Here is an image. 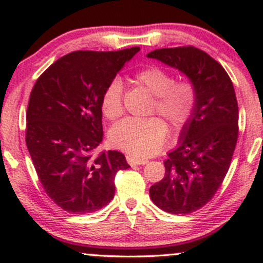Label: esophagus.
I'll list each match as a JSON object with an SVG mask.
<instances>
[{"mask_svg":"<svg viewBox=\"0 0 263 263\" xmlns=\"http://www.w3.org/2000/svg\"><path fill=\"white\" fill-rule=\"evenodd\" d=\"M127 162L129 165H142V164H146L147 162L146 159H140V158H136V157H132V156H127Z\"/></svg>","mask_w":263,"mask_h":263,"instance_id":"34e87169","label":"esophagus"}]
</instances>
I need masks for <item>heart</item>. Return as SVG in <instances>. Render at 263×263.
I'll return each instance as SVG.
<instances>
[{
    "instance_id": "obj_1",
    "label": "heart",
    "mask_w": 263,
    "mask_h": 263,
    "mask_svg": "<svg viewBox=\"0 0 263 263\" xmlns=\"http://www.w3.org/2000/svg\"><path fill=\"white\" fill-rule=\"evenodd\" d=\"M135 79L156 96L152 112L161 115L172 128L180 129L192 119L198 104V90L193 81H174L170 71L156 65L137 71ZM101 111L108 120L119 119L123 114V85L119 78H114L102 91ZM108 138L115 148L136 158H147L163 148L167 127L156 117L127 119L111 128Z\"/></svg>"
}]
</instances>
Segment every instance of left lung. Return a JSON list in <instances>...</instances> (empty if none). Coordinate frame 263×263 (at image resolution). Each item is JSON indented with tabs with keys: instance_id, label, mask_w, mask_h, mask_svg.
Here are the masks:
<instances>
[{
	"instance_id": "1",
	"label": "left lung",
	"mask_w": 263,
	"mask_h": 263,
	"mask_svg": "<svg viewBox=\"0 0 263 263\" xmlns=\"http://www.w3.org/2000/svg\"><path fill=\"white\" fill-rule=\"evenodd\" d=\"M147 57L182 71L198 90L194 114L164 161V178L149 188L159 209L190 214L209 203L230 167L238 136L235 89L225 69L192 45L156 49Z\"/></svg>"
}]
</instances>
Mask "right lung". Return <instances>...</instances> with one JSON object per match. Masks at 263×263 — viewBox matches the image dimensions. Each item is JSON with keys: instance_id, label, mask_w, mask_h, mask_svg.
Instances as JSON below:
<instances>
[{"instance_id": "right-lung-1", "label": "right lung", "mask_w": 263, "mask_h": 263, "mask_svg": "<svg viewBox=\"0 0 263 263\" xmlns=\"http://www.w3.org/2000/svg\"><path fill=\"white\" fill-rule=\"evenodd\" d=\"M140 50L71 52L35 81L27 108L26 144L45 193L63 210L87 214L115 195V176L129 168L117 151H93L102 141L101 95Z\"/></svg>"}]
</instances>
